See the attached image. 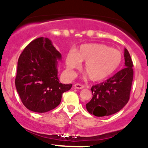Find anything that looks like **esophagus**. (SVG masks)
<instances>
[{
	"label": "esophagus",
	"instance_id": "esophagus-1",
	"mask_svg": "<svg viewBox=\"0 0 148 148\" xmlns=\"http://www.w3.org/2000/svg\"><path fill=\"white\" fill-rule=\"evenodd\" d=\"M74 88H75V89H83V88H84V86L81 84H74Z\"/></svg>",
	"mask_w": 148,
	"mask_h": 148
}]
</instances>
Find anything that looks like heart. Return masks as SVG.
I'll list each match as a JSON object with an SVG mask.
<instances>
[{"mask_svg":"<svg viewBox=\"0 0 148 148\" xmlns=\"http://www.w3.org/2000/svg\"><path fill=\"white\" fill-rule=\"evenodd\" d=\"M122 61L120 51L102 44H82L66 56V65L70 70L79 69L85 62L84 72L92 82L105 79L114 74Z\"/></svg>","mask_w":148,"mask_h":148,"instance_id":"b5f03b06","label":"heart"}]
</instances>
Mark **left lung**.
<instances>
[{
  "label": "left lung",
  "instance_id": "8db88e82",
  "mask_svg": "<svg viewBox=\"0 0 148 148\" xmlns=\"http://www.w3.org/2000/svg\"><path fill=\"white\" fill-rule=\"evenodd\" d=\"M125 68L104 82L92 86V98L86 104L87 111L96 117H104L118 112L130 99L133 64L129 52L125 49Z\"/></svg>",
  "mask_w": 148,
  "mask_h": 148
}]
</instances>
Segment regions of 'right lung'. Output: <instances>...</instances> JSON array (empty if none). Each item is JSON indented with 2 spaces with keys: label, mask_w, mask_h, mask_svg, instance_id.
<instances>
[{
  "label": "right lung",
  "mask_w": 148,
  "mask_h": 148,
  "mask_svg": "<svg viewBox=\"0 0 148 148\" xmlns=\"http://www.w3.org/2000/svg\"><path fill=\"white\" fill-rule=\"evenodd\" d=\"M58 60L62 54L48 38L31 41L19 56L16 88L23 105L32 112L43 113L57 107L62 94L72 84L59 82Z\"/></svg>",
  "instance_id": "obj_1"
}]
</instances>
